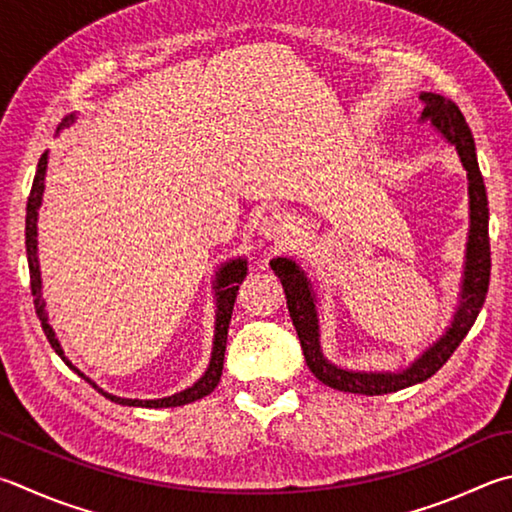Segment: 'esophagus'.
Instances as JSON below:
<instances>
[{
    "label": "esophagus",
    "mask_w": 512,
    "mask_h": 512,
    "mask_svg": "<svg viewBox=\"0 0 512 512\" xmlns=\"http://www.w3.org/2000/svg\"><path fill=\"white\" fill-rule=\"evenodd\" d=\"M288 228H291V224H288V219L280 215V212H273V215L264 217L262 224H259V232H262L266 239H280L286 235Z\"/></svg>",
    "instance_id": "34e87169"
}]
</instances>
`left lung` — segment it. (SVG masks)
Returning <instances> with one entry per match:
<instances>
[{
  "instance_id": "obj_1",
  "label": "left lung",
  "mask_w": 512,
  "mask_h": 512,
  "mask_svg": "<svg viewBox=\"0 0 512 512\" xmlns=\"http://www.w3.org/2000/svg\"><path fill=\"white\" fill-rule=\"evenodd\" d=\"M423 114L421 123H430L436 134L445 143L454 147L459 154V161L468 176V239L466 255H463V273L454 306L452 320L443 336L432 342L421 356L414 358L410 365L392 371H362L347 369L331 362L322 351L320 340V311H318V288L311 282L309 273L291 257L271 259V268L280 277L286 293V306L291 313L293 327L300 338L304 351V360L313 376L327 387L340 389V392L380 396L392 394L398 389L412 387L423 383L439 371L448 358L461 345V340L468 336V331L475 324L477 315L486 302L488 282H490V241H488V194L483 185V176L477 163V147L472 138L466 118L454 105L452 100L443 98L432 91H423Z\"/></svg>"
}]
</instances>
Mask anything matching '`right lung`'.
Returning a JSON list of instances; mask_svg holds the SVG:
<instances>
[{
    "mask_svg": "<svg viewBox=\"0 0 512 512\" xmlns=\"http://www.w3.org/2000/svg\"><path fill=\"white\" fill-rule=\"evenodd\" d=\"M76 120V114H69L62 120V127L73 125ZM46 167H49V152L42 154L40 163H37L35 170V179H33V188H31V197L29 203H26V257H29V273H31V293H33V304H35V313L42 322L44 336L51 342V347L55 353L64 360V365L69 369L76 371L80 378H85L89 385H94L98 392L109 398L111 403L118 405H127V407H150V410H159V407H179L185 403H194L199 398L208 396L212 389L219 385L221 378V369H224V353H226V340H228V324H230V315H232V306H235V297L239 291V284L244 280L248 273V262L244 257H235L228 259L221 266H217L215 273V282H212V291H215V336H212V351H210V362L203 376L197 380V383L181 389L172 396H163V398H123L116 394H109L105 389L98 387L94 380L89 376L82 374V371L73 365V362L64 356V349L60 345L58 336H55L53 327L49 324V311H46V302L42 297V273H40V259H37V217H40V206H42V197H44V181H46Z\"/></svg>",
    "mask_w": 512,
    "mask_h": 512,
    "instance_id": "obj_1",
    "label": "right lung"
}]
</instances>
